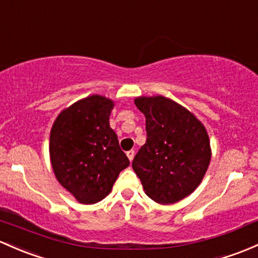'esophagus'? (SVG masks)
<instances>
[{"instance_id":"obj_1","label":"esophagus","mask_w":258,"mask_h":258,"mask_svg":"<svg viewBox=\"0 0 258 258\" xmlns=\"http://www.w3.org/2000/svg\"><path fill=\"white\" fill-rule=\"evenodd\" d=\"M127 157H128V159H130V162H132V159H134V157H135V151L134 150H130V151H127Z\"/></svg>"}]
</instances>
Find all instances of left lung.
<instances>
[{
  "mask_svg": "<svg viewBox=\"0 0 258 258\" xmlns=\"http://www.w3.org/2000/svg\"><path fill=\"white\" fill-rule=\"evenodd\" d=\"M146 116L147 140L132 162L146 194L159 204L190 195L204 178L211 159L204 124L173 100L141 96L135 100Z\"/></svg>",
  "mask_w": 258,
  "mask_h": 258,
  "instance_id": "1",
  "label": "left lung"
}]
</instances>
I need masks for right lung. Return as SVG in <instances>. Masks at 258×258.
<instances>
[{
  "label": "right lung",
  "mask_w": 258,
  "mask_h": 258,
  "mask_svg": "<svg viewBox=\"0 0 258 258\" xmlns=\"http://www.w3.org/2000/svg\"><path fill=\"white\" fill-rule=\"evenodd\" d=\"M112 108V100L91 95L61 111L51 127L54 174L81 204L106 198L121 170L130 165L110 127Z\"/></svg>",
  "instance_id": "right-lung-1"
}]
</instances>
